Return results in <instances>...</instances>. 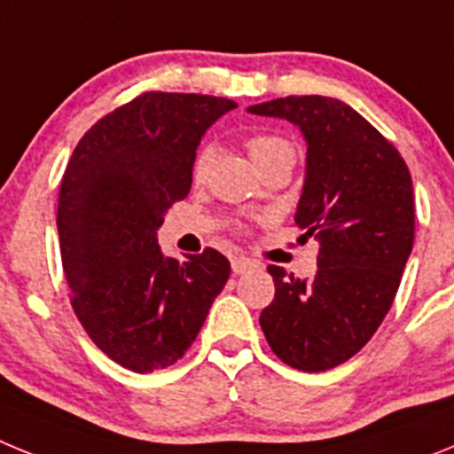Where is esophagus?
<instances>
[{"mask_svg":"<svg viewBox=\"0 0 454 454\" xmlns=\"http://www.w3.org/2000/svg\"><path fill=\"white\" fill-rule=\"evenodd\" d=\"M256 263L252 262V259H247V256H234L231 259V270L236 272V275H246V272L254 270Z\"/></svg>","mask_w":454,"mask_h":454,"instance_id":"34e87169","label":"esophagus"}]
</instances>
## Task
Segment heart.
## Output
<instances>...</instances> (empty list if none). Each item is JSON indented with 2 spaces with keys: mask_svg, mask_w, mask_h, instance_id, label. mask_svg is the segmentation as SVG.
Returning <instances> with one entry per match:
<instances>
[{
  "mask_svg": "<svg viewBox=\"0 0 454 454\" xmlns=\"http://www.w3.org/2000/svg\"><path fill=\"white\" fill-rule=\"evenodd\" d=\"M247 152H250L252 161L254 166L263 163L270 156L279 154V152H293L291 143L286 138L277 134H256L252 138H247ZM211 161H214V150L211 147H200L192 156L191 163V177L195 184H202L208 175V168H211Z\"/></svg>",
  "mask_w": 454,
  "mask_h": 454,
  "instance_id": "b5f03b06",
  "label": "heart"
}]
</instances>
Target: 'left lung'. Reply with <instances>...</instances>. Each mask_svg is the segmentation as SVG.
<instances>
[{"mask_svg":"<svg viewBox=\"0 0 454 454\" xmlns=\"http://www.w3.org/2000/svg\"><path fill=\"white\" fill-rule=\"evenodd\" d=\"M247 111L302 134L295 224L320 240L314 279L268 266L275 300L259 323L284 364L330 371L366 346L395 298L414 246L411 175L398 150L340 99L291 95Z\"/></svg>","mask_w":454,"mask_h":454,"instance_id":"left-lung-1","label":"left lung"}]
</instances>
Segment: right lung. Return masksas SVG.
I'll use <instances>...</instances> for the list:
<instances>
[{
    "label": "right lung",
    "instance_id": "obj_1",
    "mask_svg": "<svg viewBox=\"0 0 454 454\" xmlns=\"http://www.w3.org/2000/svg\"><path fill=\"white\" fill-rule=\"evenodd\" d=\"M236 102L145 92L86 131L59 195V239L72 307L120 366L152 372L182 359L227 279L220 252L163 254L156 231L191 191L207 129Z\"/></svg>",
    "mask_w": 454,
    "mask_h": 454
}]
</instances>
